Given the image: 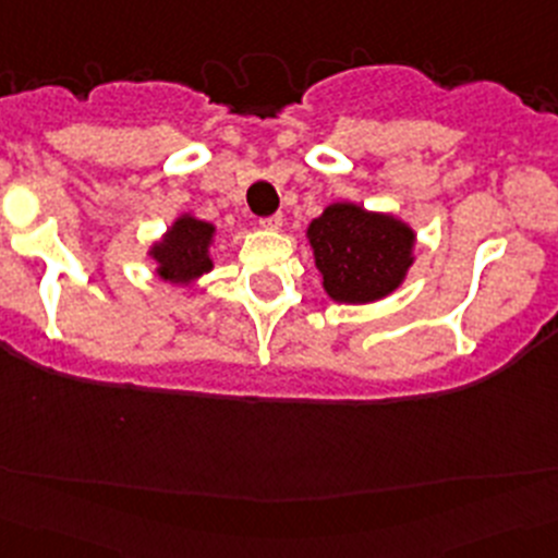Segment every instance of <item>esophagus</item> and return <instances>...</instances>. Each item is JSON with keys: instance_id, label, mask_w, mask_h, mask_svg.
Segmentation results:
<instances>
[{"instance_id": "1", "label": "esophagus", "mask_w": 558, "mask_h": 558, "mask_svg": "<svg viewBox=\"0 0 558 558\" xmlns=\"http://www.w3.org/2000/svg\"><path fill=\"white\" fill-rule=\"evenodd\" d=\"M258 226L267 231H278L280 226H283V215H269V218H262L258 220Z\"/></svg>"}]
</instances>
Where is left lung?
Masks as SVG:
<instances>
[{
    "mask_svg": "<svg viewBox=\"0 0 558 558\" xmlns=\"http://www.w3.org/2000/svg\"><path fill=\"white\" fill-rule=\"evenodd\" d=\"M329 300L367 305L398 291L414 264L416 231L392 213L335 202L305 231Z\"/></svg>",
    "mask_w": 558,
    "mask_h": 558,
    "instance_id": "8db88e82",
    "label": "left lung"
}]
</instances>
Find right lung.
Here are the masks:
<instances>
[{
  "instance_id": "right-lung-1",
  "label": "right lung",
  "mask_w": 558,
  "mask_h": 558,
  "mask_svg": "<svg viewBox=\"0 0 558 558\" xmlns=\"http://www.w3.org/2000/svg\"><path fill=\"white\" fill-rule=\"evenodd\" d=\"M218 240V226L182 213L166 229L160 240L149 245L147 256L155 262V275L171 286H191L213 272V245Z\"/></svg>"
}]
</instances>
